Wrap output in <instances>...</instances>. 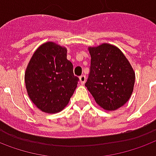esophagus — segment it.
I'll use <instances>...</instances> for the list:
<instances>
[{
	"label": "esophagus",
	"instance_id": "obj_1",
	"mask_svg": "<svg viewBox=\"0 0 156 156\" xmlns=\"http://www.w3.org/2000/svg\"><path fill=\"white\" fill-rule=\"evenodd\" d=\"M79 81H80L81 84L85 83V82H86V76L85 75H81L79 77Z\"/></svg>",
	"mask_w": 156,
	"mask_h": 156
}]
</instances>
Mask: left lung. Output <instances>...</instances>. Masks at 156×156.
<instances>
[{"instance_id": "left-lung-1", "label": "left lung", "mask_w": 156, "mask_h": 156, "mask_svg": "<svg viewBox=\"0 0 156 156\" xmlns=\"http://www.w3.org/2000/svg\"><path fill=\"white\" fill-rule=\"evenodd\" d=\"M91 66L85 86L104 110L115 111L130 99L135 84V72L117 47L102 44L88 48Z\"/></svg>"}]
</instances>
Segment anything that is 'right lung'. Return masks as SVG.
Returning a JSON list of instances; mask_svg holds the SVG:
<instances>
[{"label":"right lung","instance_id":"obj_1","mask_svg":"<svg viewBox=\"0 0 156 156\" xmlns=\"http://www.w3.org/2000/svg\"><path fill=\"white\" fill-rule=\"evenodd\" d=\"M73 63L67 59V49L53 42L35 50L25 73L30 98L40 110L57 113L66 107L77 87Z\"/></svg>","mask_w":156,"mask_h":156}]
</instances>
